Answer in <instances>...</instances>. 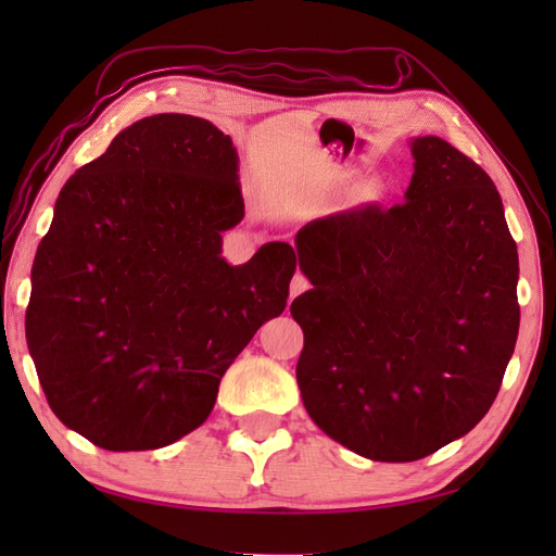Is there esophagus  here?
<instances>
[{
  "instance_id": "1",
  "label": "esophagus",
  "mask_w": 556,
  "mask_h": 556,
  "mask_svg": "<svg viewBox=\"0 0 556 556\" xmlns=\"http://www.w3.org/2000/svg\"><path fill=\"white\" fill-rule=\"evenodd\" d=\"M306 290H311L308 278H306L304 274H296V276L292 278V282H290V296L294 299V296H299V294H304Z\"/></svg>"
}]
</instances>
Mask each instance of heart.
Returning <instances> with one entry per match:
<instances>
[{
  "mask_svg": "<svg viewBox=\"0 0 556 556\" xmlns=\"http://www.w3.org/2000/svg\"><path fill=\"white\" fill-rule=\"evenodd\" d=\"M319 166H323V172H327V169H329V166H331V164H329V162H327V160H323V162H319Z\"/></svg>",
  "mask_w": 556,
  "mask_h": 556,
  "instance_id": "b5f03b06",
  "label": "heart"
}]
</instances>
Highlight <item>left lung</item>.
Instances as JSON below:
<instances>
[{"label":"left lung","mask_w":556,"mask_h":556,"mask_svg":"<svg viewBox=\"0 0 556 556\" xmlns=\"http://www.w3.org/2000/svg\"><path fill=\"white\" fill-rule=\"evenodd\" d=\"M410 150L403 204L319 217L294 239L313 282L290 306L301 399L329 439L374 462H417L473 429L519 329L496 185L439 137Z\"/></svg>","instance_id":"left-lung-1"}]
</instances>
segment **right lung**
I'll return each mask as SVG.
<instances>
[{"label": "right lung", "instance_id": "obj_1", "mask_svg": "<svg viewBox=\"0 0 556 556\" xmlns=\"http://www.w3.org/2000/svg\"><path fill=\"white\" fill-rule=\"evenodd\" d=\"M239 155L204 117L123 129L64 182L37 248L27 348L64 427L111 452L157 450L211 415L217 387L290 296V243L220 255L243 220Z\"/></svg>", "mask_w": 556, "mask_h": 556}]
</instances>
